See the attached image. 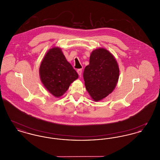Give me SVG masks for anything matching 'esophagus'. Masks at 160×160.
<instances>
[{
	"label": "esophagus",
	"mask_w": 160,
	"mask_h": 160,
	"mask_svg": "<svg viewBox=\"0 0 160 160\" xmlns=\"http://www.w3.org/2000/svg\"><path fill=\"white\" fill-rule=\"evenodd\" d=\"M77 73H78V74L79 76H81V75H82V69H77Z\"/></svg>",
	"instance_id": "obj_1"
}]
</instances>
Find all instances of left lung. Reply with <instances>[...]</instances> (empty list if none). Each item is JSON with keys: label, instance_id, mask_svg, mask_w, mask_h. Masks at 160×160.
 I'll use <instances>...</instances> for the list:
<instances>
[{"label": "left lung", "instance_id": "left-lung-1", "mask_svg": "<svg viewBox=\"0 0 160 160\" xmlns=\"http://www.w3.org/2000/svg\"><path fill=\"white\" fill-rule=\"evenodd\" d=\"M119 76V68L114 56L104 48L91 53L89 64L83 72L84 84L92 99L98 102L114 91Z\"/></svg>", "mask_w": 160, "mask_h": 160}]
</instances>
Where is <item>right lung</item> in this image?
<instances>
[{"label":"right lung","instance_id":"right-lung-1","mask_svg":"<svg viewBox=\"0 0 160 160\" xmlns=\"http://www.w3.org/2000/svg\"><path fill=\"white\" fill-rule=\"evenodd\" d=\"M39 73L45 88L56 98L62 96L78 77L58 47H54L46 53L41 62Z\"/></svg>","mask_w":160,"mask_h":160}]
</instances>
